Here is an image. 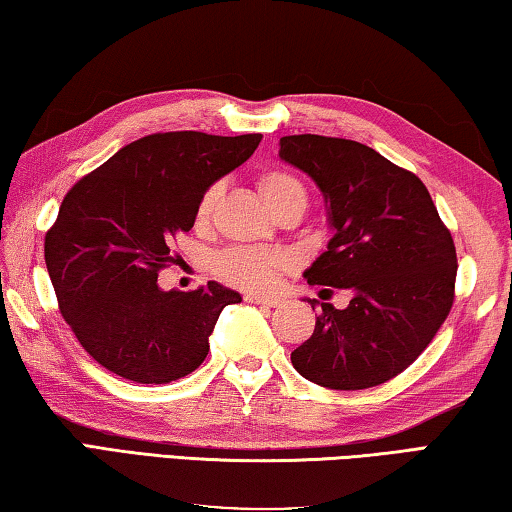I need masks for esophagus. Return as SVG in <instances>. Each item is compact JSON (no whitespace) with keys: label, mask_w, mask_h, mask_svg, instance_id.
Instances as JSON below:
<instances>
[{"label":"esophagus","mask_w":512,"mask_h":512,"mask_svg":"<svg viewBox=\"0 0 512 512\" xmlns=\"http://www.w3.org/2000/svg\"><path fill=\"white\" fill-rule=\"evenodd\" d=\"M245 301L258 303V306H270V308L279 306V303H281V299L279 297H272V294H247Z\"/></svg>","instance_id":"obj_1"}]
</instances>
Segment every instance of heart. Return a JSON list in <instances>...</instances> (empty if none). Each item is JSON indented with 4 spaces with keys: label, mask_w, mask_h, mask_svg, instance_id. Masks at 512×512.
Returning a JSON list of instances; mask_svg holds the SVG:
<instances>
[{
    "label": "heart",
    "mask_w": 512,
    "mask_h": 512,
    "mask_svg": "<svg viewBox=\"0 0 512 512\" xmlns=\"http://www.w3.org/2000/svg\"><path fill=\"white\" fill-rule=\"evenodd\" d=\"M258 186H261V193L270 209L276 213L285 209L290 204H308V191L297 177L285 173V170H267L258 179ZM222 193V184L215 182L202 193L200 202H197L195 218L197 222H206L211 218L213 206L218 202ZM283 263V256L279 251L270 249H249V247H238L229 249L215 258V270L220 272L224 279L240 285V288H265L270 285L276 270H279Z\"/></svg>",
    "instance_id": "b5f03b06"
}]
</instances>
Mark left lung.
<instances>
[{
	"label": "left lung",
	"instance_id": "8db88e82",
	"mask_svg": "<svg viewBox=\"0 0 512 512\" xmlns=\"http://www.w3.org/2000/svg\"><path fill=\"white\" fill-rule=\"evenodd\" d=\"M279 146L285 164L319 186L333 229L303 276L353 292L344 310L321 303L315 333L292 353L294 369L328 389L378 387L405 371L450 315L452 233L425 184L364 143L292 134Z\"/></svg>",
	"mask_w": 512,
	"mask_h": 512
}]
</instances>
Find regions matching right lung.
I'll return each instance as SVG.
<instances>
[{
  "instance_id": "1",
  "label": "right lung",
  "mask_w": 512,
  "mask_h": 512,
  "mask_svg": "<svg viewBox=\"0 0 512 512\" xmlns=\"http://www.w3.org/2000/svg\"><path fill=\"white\" fill-rule=\"evenodd\" d=\"M263 134H148L80 179L44 238L60 312L80 346L107 371L139 384L193 373L236 290H161L170 242L191 231L211 184L254 155Z\"/></svg>"
}]
</instances>
